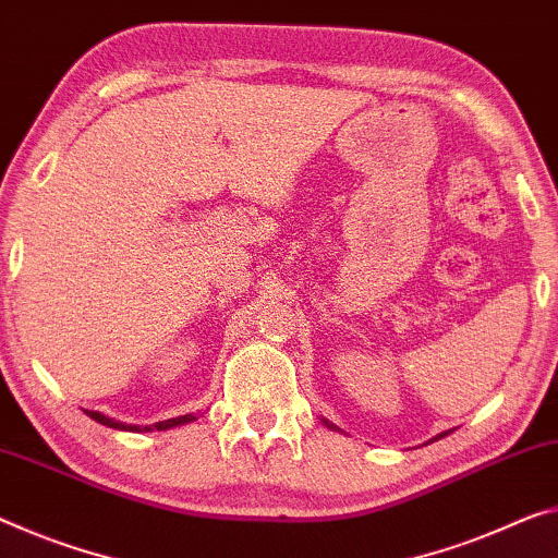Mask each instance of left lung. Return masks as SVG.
I'll use <instances>...</instances> for the list:
<instances>
[{
    "mask_svg": "<svg viewBox=\"0 0 558 558\" xmlns=\"http://www.w3.org/2000/svg\"><path fill=\"white\" fill-rule=\"evenodd\" d=\"M327 427H330V424H327ZM449 435V432H441V435H437L435 439H441V437H447ZM435 439H432V441H435Z\"/></svg>",
    "mask_w": 558,
    "mask_h": 558,
    "instance_id": "8db88e82",
    "label": "left lung"
}]
</instances>
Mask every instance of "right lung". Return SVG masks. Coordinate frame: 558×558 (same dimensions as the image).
Returning <instances> with one entry per match:
<instances>
[{"mask_svg": "<svg viewBox=\"0 0 558 558\" xmlns=\"http://www.w3.org/2000/svg\"><path fill=\"white\" fill-rule=\"evenodd\" d=\"M86 414L88 417H92L94 422H99V424H104V427H113V429H129V432H138V427L136 424H121V422H117V420H109V417H104V414H99V412H88L86 410ZM191 420H196L193 417V414H183V417H173V420H166V422H156L154 427H146V429H171V427H179V424H185V422H191Z\"/></svg>", "mask_w": 558, "mask_h": 558, "instance_id": "1", "label": "right lung"}]
</instances>
